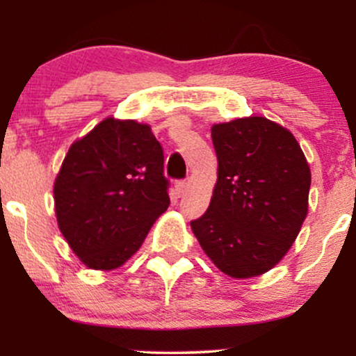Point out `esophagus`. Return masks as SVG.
<instances>
[{
	"label": "esophagus",
	"instance_id": "esophagus-1",
	"mask_svg": "<svg viewBox=\"0 0 356 356\" xmlns=\"http://www.w3.org/2000/svg\"><path fill=\"white\" fill-rule=\"evenodd\" d=\"M187 186H189V184H187L186 181H177V182H175V191H177V194L182 195L184 192H186Z\"/></svg>",
	"mask_w": 356,
	"mask_h": 356
}]
</instances>
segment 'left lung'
Instances as JSON below:
<instances>
[{
  "instance_id": "left-lung-1",
  "label": "left lung",
  "mask_w": 356,
  "mask_h": 356,
  "mask_svg": "<svg viewBox=\"0 0 356 356\" xmlns=\"http://www.w3.org/2000/svg\"><path fill=\"white\" fill-rule=\"evenodd\" d=\"M218 182L209 209L191 222L212 263L231 277L275 268L308 214L312 172L288 129L244 117L211 129Z\"/></svg>"
}]
</instances>
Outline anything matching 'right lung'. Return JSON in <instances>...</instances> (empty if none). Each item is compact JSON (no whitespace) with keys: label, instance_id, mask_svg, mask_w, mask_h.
Here are the masks:
<instances>
[{"label":"right lung","instance_id":"obj_1","mask_svg":"<svg viewBox=\"0 0 356 356\" xmlns=\"http://www.w3.org/2000/svg\"><path fill=\"white\" fill-rule=\"evenodd\" d=\"M167 189L150 127L108 117L65 155L53 186L58 227L87 268H120L169 207Z\"/></svg>","mask_w":356,"mask_h":356}]
</instances>
